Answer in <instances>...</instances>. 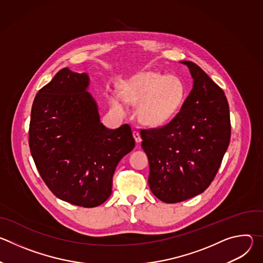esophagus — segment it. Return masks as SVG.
Masks as SVG:
<instances>
[{
  "label": "esophagus",
  "instance_id": "esophagus-1",
  "mask_svg": "<svg viewBox=\"0 0 263 263\" xmlns=\"http://www.w3.org/2000/svg\"><path fill=\"white\" fill-rule=\"evenodd\" d=\"M133 137H134V139H135V141H136L137 143L141 142V136H140V134H139L138 131H133Z\"/></svg>",
  "mask_w": 263,
  "mask_h": 263
}]
</instances>
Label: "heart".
I'll return each instance as SVG.
<instances>
[{"label":"heart","instance_id":"obj_1","mask_svg":"<svg viewBox=\"0 0 263 263\" xmlns=\"http://www.w3.org/2000/svg\"><path fill=\"white\" fill-rule=\"evenodd\" d=\"M121 95L125 102L137 105V118L148 127H161L178 114L186 99V87L176 76L156 71L133 74L122 85ZM110 105L121 115L126 114L124 102L112 97Z\"/></svg>","mask_w":263,"mask_h":263}]
</instances>
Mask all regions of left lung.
<instances>
[{
	"instance_id": "left-lung-1",
	"label": "left lung",
	"mask_w": 263,
	"mask_h": 263,
	"mask_svg": "<svg viewBox=\"0 0 263 263\" xmlns=\"http://www.w3.org/2000/svg\"><path fill=\"white\" fill-rule=\"evenodd\" d=\"M193 89L166 126L141 130L148 158V186L164 203L194 198L214 179L231 135L229 104L222 89L192 61Z\"/></svg>"
}]
</instances>
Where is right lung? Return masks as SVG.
I'll return each instance as SVG.
<instances>
[{
    "label": "right lung",
    "instance_id": "right-lung-1",
    "mask_svg": "<svg viewBox=\"0 0 263 263\" xmlns=\"http://www.w3.org/2000/svg\"><path fill=\"white\" fill-rule=\"evenodd\" d=\"M89 84L85 72L59 70L36 95L29 128L31 155L50 191L86 208L111 196L117 165L135 145L129 125L101 123Z\"/></svg>",
    "mask_w": 263,
    "mask_h": 263
}]
</instances>
